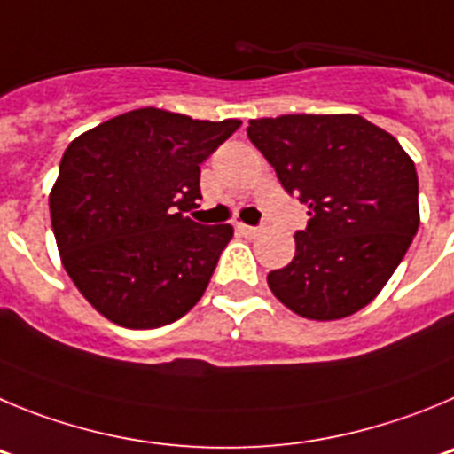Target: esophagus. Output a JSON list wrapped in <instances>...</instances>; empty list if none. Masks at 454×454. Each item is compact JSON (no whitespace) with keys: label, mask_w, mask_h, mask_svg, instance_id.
<instances>
[{"label":"esophagus","mask_w":454,"mask_h":454,"mask_svg":"<svg viewBox=\"0 0 454 454\" xmlns=\"http://www.w3.org/2000/svg\"><path fill=\"white\" fill-rule=\"evenodd\" d=\"M237 232H242L244 237H257L260 235V228L247 226V223H237Z\"/></svg>","instance_id":"esophagus-1"}]
</instances>
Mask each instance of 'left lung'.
I'll use <instances>...</instances> for the list:
<instances>
[{
  "instance_id": "8db88e82",
  "label": "left lung",
  "mask_w": 454,
  "mask_h": 454,
  "mask_svg": "<svg viewBox=\"0 0 454 454\" xmlns=\"http://www.w3.org/2000/svg\"><path fill=\"white\" fill-rule=\"evenodd\" d=\"M247 133L309 215L294 235L292 262L267 276L273 296L309 321L366 308L419 231L414 160L391 133L353 113L264 117Z\"/></svg>"
}]
</instances>
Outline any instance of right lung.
I'll return each instance as SVG.
<instances>
[{
    "label": "right lung",
    "instance_id": "right-lung-1",
    "mask_svg": "<svg viewBox=\"0 0 454 454\" xmlns=\"http://www.w3.org/2000/svg\"><path fill=\"white\" fill-rule=\"evenodd\" d=\"M165 108L117 115L69 142L49 212L60 262L101 317L160 328L206 292L231 223L185 215L201 199V162L239 129Z\"/></svg>",
    "mask_w": 454,
    "mask_h": 454
}]
</instances>
